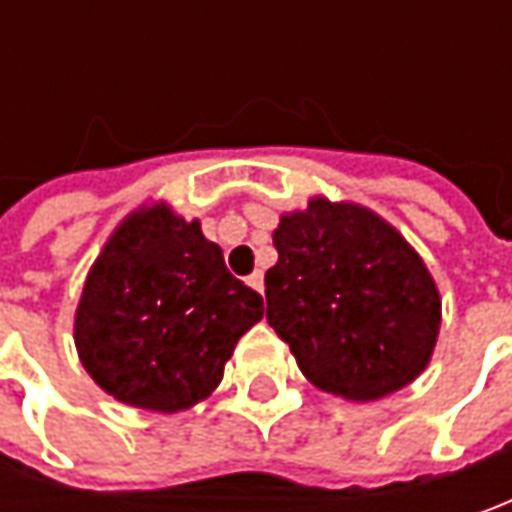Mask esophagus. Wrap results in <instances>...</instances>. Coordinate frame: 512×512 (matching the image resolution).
<instances>
[{
	"label": "esophagus",
	"instance_id": "obj_1",
	"mask_svg": "<svg viewBox=\"0 0 512 512\" xmlns=\"http://www.w3.org/2000/svg\"><path fill=\"white\" fill-rule=\"evenodd\" d=\"M247 285L253 287L256 293H265V276L256 270V273H250V276H247Z\"/></svg>",
	"mask_w": 512,
	"mask_h": 512
}]
</instances>
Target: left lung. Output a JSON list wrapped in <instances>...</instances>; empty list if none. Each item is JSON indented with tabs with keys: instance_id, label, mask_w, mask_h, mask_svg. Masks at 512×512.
<instances>
[{
	"instance_id": "8db88e82",
	"label": "left lung",
	"mask_w": 512,
	"mask_h": 512,
	"mask_svg": "<svg viewBox=\"0 0 512 512\" xmlns=\"http://www.w3.org/2000/svg\"><path fill=\"white\" fill-rule=\"evenodd\" d=\"M267 325L307 382L347 402H376L430 364L442 296L422 256L370 207L313 196L273 230Z\"/></svg>"
}]
</instances>
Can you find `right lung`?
Returning <instances> with one entry per match:
<instances>
[{
	"instance_id": "add662e5",
	"label": "right lung",
	"mask_w": 512,
	"mask_h": 512,
	"mask_svg": "<svg viewBox=\"0 0 512 512\" xmlns=\"http://www.w3.org/2000/svg\"><path fill=\"white\" fill-rule=\"evenodd\" d=\"M262 313V296L230 276L199 219L150 202L122 219L90 265L73 342L116 402L179 413L219 387L233 347Z\"/></svg>"
}]
</instances>
